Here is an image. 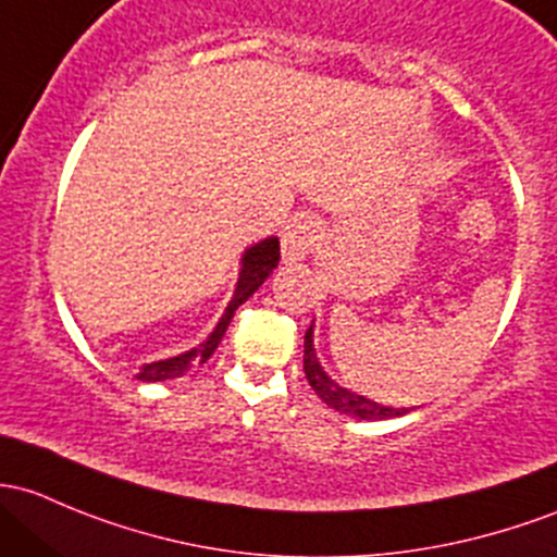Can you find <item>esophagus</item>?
<instances>
[{"mask_svg":"<svg viewBox=\"0 0 557 557\" xmlns=\"http://www.w3.org/2000/svg\"><path fill=\"white\" fill-rule=\"evenodd\" d=\"M323 243V226L314 219H294L283 232V259L285 261H301L304 256L312 253Z\"/></svg>","mask_w":557,"mask_h":557,"instance_id":"34e87169","label":"esophagus"}]
</instances>
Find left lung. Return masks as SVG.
<instances>
[{"mask_svg": "<svg viewBox=\"0 0 557 557\" xmlns=\"http://www.w3.org/2000/svg\"><path fill=\"white\" fill-rule=\"evenodd\" d=\"M304 373H307L309 386L318 392L320 400L327 403L331 408H336V411L349 413V417H357V419H392V417H403V413H408L406 408L379 406V403L368 400V397H362V395H355V392L344 389V386L331 382V379L325 376L323 368H320L318 355H314L312 327H309L307 336H304Z\"/></svg>", "mask_w": 557, "mask_h": 557, "instance_id": "left-lung-1", "label": "left lung"}]
</instances>
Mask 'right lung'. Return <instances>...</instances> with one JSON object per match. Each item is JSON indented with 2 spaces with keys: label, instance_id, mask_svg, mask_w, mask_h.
<instances>
[{
  "label": "right lung",
  "instance_id": "add662e5",
  "mask_svg": "<svg viewBox=\"0 0 557 557\" xmlns=\"http://www.w3.org/2000/svg\"><path fill=\"white\" fill-rule=\"evenodd\" d=\"M277 261H280L277 237H269V239H263V243L253 245V248H250L248 253H245V259H243V272H239L234 298L230 301V307H226L224 318H221L219 325H215V331L208 336V342H205L202 347L191 349V352L171 357V360L149 362V366H144V371L138 373L140 382H165V379L181 376V373H184L186 368L191 366V362L208 360V357L215 352V347L221 344V336L226 333V327H230L234 309H237L243 301H248V298L253 296L256 290H259V285L269 277V272L277 267Z\"/></svg>",
  "mask_w": 557,
  "mask_h": 557
}]
</instances>
